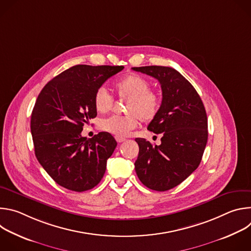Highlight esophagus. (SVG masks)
<instances>
[{"mask_svg": "<svg viewBox=\"0 0 251 251\" xmlns=\"http://www.w3.org/2000/svg\"><path fill=\"white\" fill-rule=\"evenodd\" d=\"M116 141H117L118 143H122V142L126 141V139H125V138H122V137H116Z\"/></svg>", "mask_w": 251, "mask_h": 251, "instance_id": "34e87169", "label": "esophagus"}]
</instances>
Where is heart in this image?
Returning a JSON list of instances; mask_svg holds the SVG:
<instances>
[{"label":"heart","mask_w":251,"mask_h":251,"mask_svg":"<svg viewBox=\"0 0 251 251\" xmlns=\"http://www.w3.org/2000/svg\"><path fill=\"white\" fill-rule=\"evenodd\" d=\"M115 90L120 98L128 99L126 112L128 115H114L101 121L102 130L116 137H126L138 126L139 118L143 122H150L158 114L161 106L160 96L150 89L149 81L138 75H129L115 83ZM95 109L106 113L112 109L114 99L103 86L94 93Z\"/></svg>","instance_id":"b5f03b06"}]
</instances>
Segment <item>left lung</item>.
Masks as SVG:
<instances>
[{"label":"left lung","mask_w":251,"mask_h":251,"mask_svg":"<svg viewBox=\"0 0 251 251\" xmlns=\"http://www.w3.org/2000/svg\"><path fill=\"white\" fill-rule=\"evenodd\" d=\"M156 78L162 88V104L148 129L161 134V145L136 138L139 154L135 171L147 188L165 192L180 185L199 167L207 142V117L194 86L168 66L132 67Z\"/></svg>","instance_id":"8db88e82"}]
</instances>
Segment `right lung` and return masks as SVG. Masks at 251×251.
Segmentation results:
<instances>
[{
    "label": "right lung",
    "mask_w": 251,
    "mask_h": 251,
    "mask_svg": "<svg viewBox=\"0 0 251 251\" xmlns=\"http://www.w3.org/2000/svg\"><path fill=\"white\" fill-rule=\"evenodd\" d=\"M123 68L75 65L49 81L39 94L30 118L34 154L59 186L80 193L103 177L117 142L107 132L87 139L81 131L97 115L95 91Z\"/></svg>",
    "instance_id": "obj_1"
}]
</instances>
